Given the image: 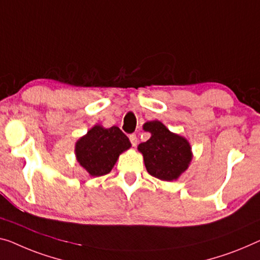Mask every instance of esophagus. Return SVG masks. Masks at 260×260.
I'll return each instance as SVG.
<instances>
[{"label":"esophagus","mask_w":260,"mask_h":260,"mask_svg":"<svg viewBox=\"0 0 260 260\" xmlns=\"http://www.w3.org/2000/svg\"><path fill=\"white\" fill-rule=\"evenodd\" d=\"M129 140H131V143H132V146H137L138 145V138H137V135L135 134H131L129 135Z\"/></svg>","instance_id":"1"}]
</instances>
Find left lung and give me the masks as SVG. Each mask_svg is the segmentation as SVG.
Listing matches in <instances>:
<instances>
[{"mask_svg": "<svg viewBox=\"0 0 260 260\" xmlns=\"http://www.w3.org/2000/svg\"><path fill=\"white\" fill-rule=\"evenodd\" d=\"M143 129L149 132L150 138L140 143L138 149L143 155L147 172L162 181L179 179L192 158L190 143L157 120L146 122Z\"/></svg>", "mask_w": 260, "mask_h": 260, "instance_id": "obj_1", "label": "left lung"}]
</instances>
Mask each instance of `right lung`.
Returning <instances> with one entry per match:
<instances>
[{
  "instance_id": "1",
  "label": "right lung",
  "mask_w": 260,
  "mask_h": 260,
  "mask_svg": "<svg viewBox=\"0 0 260 260\" xmlns=\"http://www.w3.org/2000/svg\"><path fill=\"white\" fill-rule=\"evenodd\" d=\"M129 139L113 126L95 125L76 143V157L91 176L106 175L114 167L119 155L131 148Z\"/></svg>"
}]
</instances>
